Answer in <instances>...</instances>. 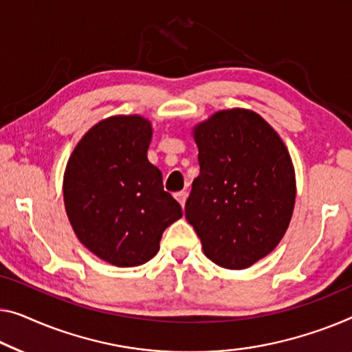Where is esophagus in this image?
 <instances>
[{
  "instance_id": "1",
  "label": "esophagus",
  "mask_w": 352,
  "mask_h": 352,
  "mask_svg": "<svg viewBox=\"0 0 352 352\" xmlns=\"http://www.w3.org/2000/svg\"><path fill=\"white\" fill-rule=\"evenodd\" d=\"M186 197H188V192L186 191H180L175 194V199L178 202H180L182 207H185V202H186Z\"/></svg>"
}]
</instances>
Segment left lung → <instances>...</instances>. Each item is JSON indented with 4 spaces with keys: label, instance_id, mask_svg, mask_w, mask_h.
<instances>
[{
    "label": "left lung",
    "instance_id": "obj_1",
    "mask_svg": "<svg viewBox=\"0 0 352 352\" xmlns=\"http://www.w3.org/2000/svg\"><path fill=\"white\" fill-rule=\"evenodd\" d=\"M201 174L185 206L204 254L219 267L248 269L289 226L296 175L289 151L256 112L221 110L194 128Z\"/></svg>",
    "mask_w": 352,
    "mask_h": 352
}]
</instances>
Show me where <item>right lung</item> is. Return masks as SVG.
<instances>
[{
    "instance_id": "1",
    "label": "right lung",
    "mask_w": 352,
    "mask_h": 352,
    "mask_svg": "<svg viewBox=\"0 0 352 352\" xmlns=\"http://www.w3.org/2000/svg\"><path fill=\"white\" fill-rule=\"evenodd\" d=\"M151 124L139 115L110 117L83 135L67 161L63 196L78 240L117 267H135L160 250L182 207L146 158Z\"/></svg>"
}]
</instances>
